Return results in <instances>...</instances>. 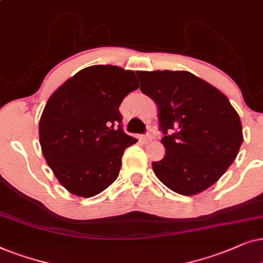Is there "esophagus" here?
<instances>
[{"instance_id":"obj_1","label":"esophagus","mask_w":263,"mask_h":263,"mask_svg":"<svg viewBox=\"0 0 263 263\" xmlns=\"http://www.w3.org/2000/svg\"><path fill=\"white\" fill-rule=\"evenodd\" d=\"M154 138H155V135H154V132L149 131V132H146L144 136H143L142 141L144 142V143H149V142H152Z\"/></svg>"}]
</instances>
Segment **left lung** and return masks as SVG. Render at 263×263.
<instances>
[{"mask_svg":"<svg viewBox=\"0 0 263 263\" xmlns=\"http://www.w3.org/2000/svg\"><path fill=\"white\" fill-rule=\"evenodd\" d=\"M141 91L159 107L166 154L153 162L161 183L184 196L207 190L243 143L239 115L221 91L186 71H137Z\"/></svg>","mask_w":263,"mask_h":263,"instance_id":"8db88e82","label":"left lung"}]
</instances>
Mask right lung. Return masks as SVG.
<instances>
[{
  "mask_svg": "<svg viewBox=\"0 0 263 263\" xmlns=\"http://www.w3.org/2000/svg\"><path fill=\"white\" fill-rule=\"evenodd\" d=\"M138 86L134 71L95 65L49 97L40 120L42 153L71 194L92 197L118 178L122 154L137 142L122 131L119 107Z\"/></svg>",
  "mask_w": 263,
  "mask_h": 263,
  "instance_id": "1",
  "label": "right lung"
}]
</instances>
